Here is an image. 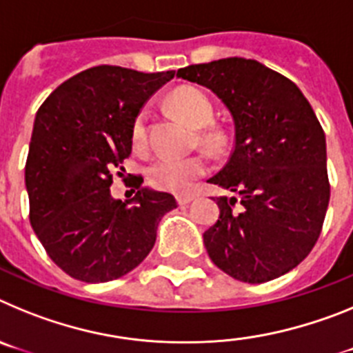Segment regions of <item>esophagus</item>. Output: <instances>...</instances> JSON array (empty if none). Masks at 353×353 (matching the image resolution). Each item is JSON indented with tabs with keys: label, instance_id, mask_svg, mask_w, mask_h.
<instances>
[{
	"label": "esophagus",
	"instance_id": "esophagus-1",
	"mask_svg": "<svg viewBox=\"0 0 353 353\" xmlns=\"http://www.w3.org/2000/svg\"><path fill=\"white\" fill-rule=\"evenodd\" d=\"M194 199V196L192 194H179L176 196V201H179V205H189Z\"/></svg>",
	"mask_w": 353,
	"mask_h": 353
}]
</instances>
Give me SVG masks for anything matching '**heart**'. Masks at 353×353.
I'll return each instance as SVG.
<instances>
[{
	"label": "heart",
	"mask_w": 353,
	"mask_h": 353,
	"mask_svg": "<svg viewBox=\"0 0 353 353\" xmlns=\"http://www.w3.org/2000/svg\"><path fill=\"white\" fill-rule=\"evenodd\" d=\"M171 108L189 125L201 129L214 120V105L203 92L196 88H180L171 95ZM203 139L215 143L219 134L208 129L203 132ZM132 141L136 146H143L146 141V113L138 114L132 125ZM208 171V162L203 155L191 157H161L148 168V182L161 191L183 192L191 189L192 183L201 179Z\"/></svg>",
	"instance_id": "1"
}]
</instances>
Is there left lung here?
Wrapping results in <instances>:
<instances>
[{
  "label": "left lung",
  "instance_id": "8db88e82",
  "mask_svg": "<svg viewBox=\"0 0 353 353\" xmlns=\"http://www.w3.org/2000/svg\"><path fill=\"white\" fill-rule=\"evenodd\" d=\"M176 77L207 86L235 121L232 157L208 182L221 196L203 233L208 256L228 276L267 283L311 252L329 207L325 134L297 84L245 58L189 65Z\"/></svg>",
  "mask_w": 353,
  "mask_h": 353
}]
</instances>
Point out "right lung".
<instances>
[{
	"instance_id": "add662e5",
	"label": "right lung",
	"mask_w": 353,
	"mask_h": 353,
	"mask_svg": "<svg viewBox=\"0 0 353 353\" xmlns=\"http://www.w3.org/2000/svg\"><path fill=\"white\" fill-rule=\"evenodd\" d=\"M173 76L99 65L60 84L37 111L24 174L30 223L74 279L105 283L136 269L162 215L176 208L173 196L143 187L141 176L130 201L109 191L113 170H123L132 152L134 120Z\"/></svg>"
}]
</instances>
